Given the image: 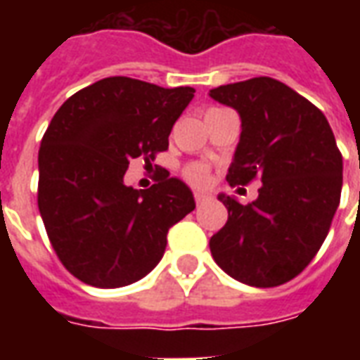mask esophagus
<instances>
[{
	"instance_id": "obj_1",
	"label": "esophagus",
	"mask_w": 360,
	"mask_h": 360,
	"mask_svg": "<svg viewBox=\"0 0 360 360\" xmlns=\"http://www.w3.org/2000/svg\"><path fill=\"white\" fill-rule=\"evenodd\" d=\"M208 198H210V196L206 195V193H195L196 206H200V204H204V202H206V200H208Z\"/></svg>"
}]
</instances>
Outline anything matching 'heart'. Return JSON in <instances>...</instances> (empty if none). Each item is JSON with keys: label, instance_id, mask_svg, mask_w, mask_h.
Returning <instances> with one entry per match:
<instances>
[{"label": "heart", "instance_id": "b5f03b06", "mask_svg": "<svg viewBox=\"0 0 360 360\" xmlns=\"http://www.w3.org/2000/svg\"><path fill=\"white\" fill-rule=\"evenodd\" d=\"M183 177L195 187H202L210 179V169L204 164H188L183 167Z\"/></svg>", "mask_w": 360, "mask_h": 360}]
</instances>
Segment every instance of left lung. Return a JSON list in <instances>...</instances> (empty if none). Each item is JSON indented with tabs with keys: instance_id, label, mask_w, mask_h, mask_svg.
<instances>
[{
	"instance_id": "left-lung-1",
	"label": "left lung",
	"mask_w": 360,
	"mask_h": 360,
	"mask_svg": "<svg viewBox=\"0 0 360 360\" xmlns=\"http://www.w3.org/2000/svg\"><path fill=\"white\" fill-rule=\"evenodd\" d=\"M241 115V141L227 183L260 179L258 198L221 195L227 224L210 239L214 260L237 281L278 287L316 257L340 206L343 158L314 103L270 77L210 90Z\"/></svg>"
}]
</instances>
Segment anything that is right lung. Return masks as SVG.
I'll return each mask as SVG.
<instances>
[{
  "label": "right lung",
  "instance_id": "obj_1",
  "mask_svg": "<svg viewBox=\"0 0 360 360\" xmlns=\"http://www.w3.org/2000/svg\"><path fill=\"white\" fill-rule=\"evenodd\" d=\"M195 89L108 77L79 90L51 119L38 152V210L61 264L113 289L144 278L164 257L167 231L195 210L183 181L158 173L127 187L129 162H154Z\"/></svg>",
  "mask_w": 360,
  "mask_h": 360
}]
</instances>
